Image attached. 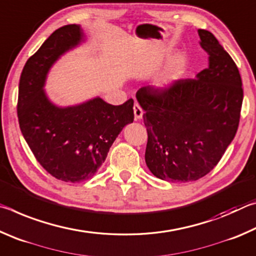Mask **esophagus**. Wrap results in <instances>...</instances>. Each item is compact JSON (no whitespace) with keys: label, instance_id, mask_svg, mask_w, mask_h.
I'll use <instances>...</instances> for the list:
<instances>
[{"label":"esophagus","instance_id":"1","mask_svg":"<svg viewBox=\"0 0 256 256\" xmlns=\"http://www.w3.org/2000/svg\"><path fill=\"white\" fill-rule=\"evenodd\" d=\"M133 110H134V118H136V120H141L142 116H144V110H142V108L140 107V105H138V102L134 104Z\"/></svg>","mask_w":256,"mask_h":256}]
</instances>
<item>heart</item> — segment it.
Here are the masks:
<instances>
[{
	"label": "heart",
	"mask_w": 256,
	"mask_h": 256,
	"mask_svg": "<svg viewBox=\"0 0 256 256\" xmlns=\"http://www.w3.org/2000/svg\"><path fill=\"white\" fill-rule=\"evenodd\" d=\"M186 68L185 60H180L175 64L174 68H172L170 71L164 73L159 79L156 81V86L159 89H168L170 86L175 84L177 80H180L182 76L184 74Z\"/></svg>",
	"instance_id": "1"
}]
</instances>
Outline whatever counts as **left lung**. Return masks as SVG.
Returning a JSON list of instances; mask_svg holds the SVG:
<instances>
[{"label": "left lung", "instance_id": "8db88e82", "mask_svg": "<svg viewBox=\"0 0 256 256\" xmlns=\"http://www.w3.org/2000/svg\"><path fill=\"white\" fill-rule=\"evenodd\" d=\"M209 66L168 89L142 86L136 99L148 132L146 164L158 178L193 182L222 159L240 124L242 88L235 62L216 38L198 29Z\"/></svg>", "mask_w": 256, "mask_h": 256}]
</instances>
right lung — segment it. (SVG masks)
Returning <instances> with one entry per match:
<instances>
[{
  "label": "right lung",
  "instance_id": "add662e5",
  "mask_svg": "<svg viewBox=\"0 0 256 256\" xmlns=\"http://www.w3.org/2000/svg\"><path fill=\"white\" fill-rule=\"evenodd\" d=\"M86 40L79 24L50 34L30 58L19 82L21 133L42 167L55 178L78 183L96 174L125 125L133 122V99L114 106L100 97L74 106L55 105L44 86L60 56Z\"/></svg>",
  "mask_w": 256,
  "mask_h": 256
}]
</instances>
